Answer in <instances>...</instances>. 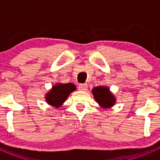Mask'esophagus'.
Wrapping results in <instances>:
<instances>
[{"mask_svg": "<svg viewBox=\"0 0 160 160\" xmlns=\"http://www.w3.org/2000/svg\"><path fill=\"white\" fill-rule=\"evenodd\" d=\"M78 89L80 90H88V84L87 83H80L78 86Z\"/></svg>", "mask_w": 160, "mask_h": 160, "instance_id": "esophagus-1", "label": "esophagus"}]
</instances>
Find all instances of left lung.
<instances>
[{
  "label": "left lung",
  "mask_w": 160,
  "mask_h": 160,
  "mask_svg": "<svg viewBox=\"0 0 160 160\" xmlns=\"http://www.w3.org/2000/svg\"><path fill=\"white\" fill-rule=\"evenodd\" d=\"M93 97L97 102L104 108H108L114 105L115 103V98L111 94L108 88L104 87H97L92 90Z\"/></svg>",
  "instance_id": "left-lung-1"
}]
</instances>
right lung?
I'll return each instance as SVG.
<instances>
[{"label": "right lung", "mask_w": 160, "mask_h": 160, "mask_svg": "<svg viewBox=\"0 0 160 160\" xmlns=\"http://www.w3.org/2000/svg\"><path fill=\"white\" fill-rule=\"evenodd\" d=\"M75 90L76 87L72 83H58L52 87V89L47 93L46 97V101L52 106L59 107L67 100L71 92Z\"/></svg>", "instance_id": "obj_1"}]
</instances>
